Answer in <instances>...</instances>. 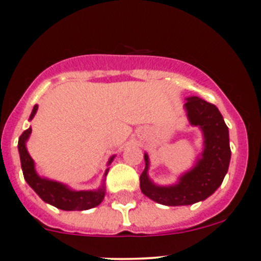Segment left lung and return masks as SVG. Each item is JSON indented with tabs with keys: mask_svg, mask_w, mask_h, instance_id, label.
<instances>
[{
	"mask_svg": "<svg viewBox=\"0 0 261 261\" xmlns=\"http://www.w3.org/2000/svg\"><path fill=\"white\" fill-rule=\"evenodd\" d=\"M184 107L191 125L199 126L204 136L202 159L196 167L181 175L174 186L159 187L147 177L149 158L146 154L144 156L145 169L140 175L141 192L164 206H187L206 199L221 186L230 164L228 128L217 107L199 97L187 98Z\"/></svg>",
	"mask_w": 261,
	"mask_h": 261,
	"instance_id": "8db88e82",
	"label": "left lung"
}]
</instances>
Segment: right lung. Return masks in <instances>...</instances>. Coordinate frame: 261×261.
<instances>
[{
	"instance_id": "1",
	"label": "right lung",
	"mask_w": 261,
	"mask_h": 261,
	"mask_svg": "<svg viewBox=\"0 0 261 261\" xmlns=\"http://www.w3.org/2000/svg\"><path fill=\"white\" fill-rule=\"evenodd\" d=\"M38 111V106H34L33 112L30 115V120L35 116ZM31 134V127L23 131L18 139V152H20L21 168H22L23 178L28 181L29 186L38 193V196L46 203L64 210V211H84V210L93 208L98 206L105 198V188L101 187L97 191H70L67 186L58 181H53L45 178H40L34 168V160L29 155L26 150V140ZM114 156L110 159L112 162ZM107 174V172H106ZM105 174V175H106Z\"/></svg>"
}]
</instances>
